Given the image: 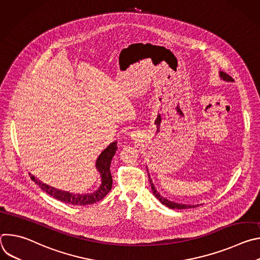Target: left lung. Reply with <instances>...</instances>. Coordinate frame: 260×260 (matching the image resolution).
I'll use <instances>...</instances> for the list:
<instances>
[{
  "mask_svg": "<svg viewBox=\"0 0 260 260\" xmlns=\"http://www.w3.org/2000/svg\"><path fill=\"white\" fill-rule=\"evenodd\" d=\"M219 75H220V77L223 79L224 81H228V82H233L234 81V79L230 76V75H228L226 73H224V72H220L219 73ZM148 172V171H147ZM148 176H149V181H150V185H151V188H152V192H153V194H154V197L162 204V205H165V206H167V207H169L170 209H178V210H182V209H190V208H196V207H198L199 205H184V204H178V203H175V202H171V201H169V200H167L166 198H164V197H161L160 194H159V192H157V190L155 189V187H154V184H153V182H152V180L150 179V175H149V173H148Z\"/></svg>",
  "mask_w": 260,
  "mask_h": 260,
  "instance_id": "left-lung-1",
  "label": "left lung"
}]
</instances>
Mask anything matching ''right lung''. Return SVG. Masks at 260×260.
<instances>
[{
    "mask_svg": "<svg viewBox=\"0 0 260 260\" xmlns=\"http://www.w3.org/2000/svg\"><path fill=\"white\" fill-rule=\"evenodd\" d=\"M117 150V142L111 143L106 149L100 154L95 161V168L101 174V185L94 192L91 193H72L69 191L56 189L50 185H47L43 183L42 181L37 179L34 175L29 174L30 179L39 185V187L45 191L47 194L53 197L54 199L63 202L69 205H76V206H84V205H90L95 202H99L103 200L108 192L112 188V176H111L110 172V166L111 160H112L115 152Z\"/></svg>",
    "mask_w": 260,
    "mask_h": 260,
    "instance_id": "obj_1",
    "label": "right lung"
}]
</instances>
